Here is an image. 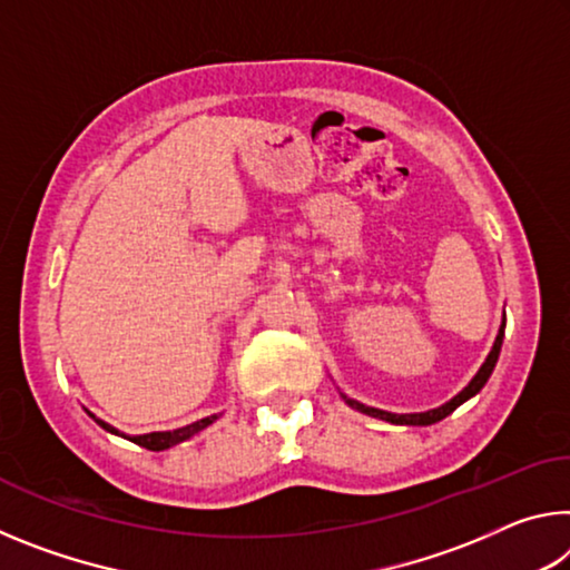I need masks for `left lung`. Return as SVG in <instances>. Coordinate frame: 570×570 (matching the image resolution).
<instances>
[{
    "instance_id": "8db88e82",
    "label": "left lung",
    "mask_w": 570,
    "mask_h": 570,
    "mask_svg": "<svg viewBox=\"0 0 570 570\" xmlns=\"http://www.w3.org/2000/svg\"><path fill=\"white\" fill-rule=\"evenodd\" d=\"M503 336H505V312H503V324H500L498 336H495V342H493V350H490V354L485 356V362L480 364V370H478L475 377H472V380L468 382V387H462V390L455 394V397L448 400L445 404H440V407H435V410L404 412V414H400V412H387V410H380V407H370V404H362V402H356V400H352V397H346L344 392H340V394H342V400H344L346 404H350L352 410L362 412V414H370V417H377V420L392 422V424H412V428H424V424H435V422H440V420H445L448 414L455 412L462 402H468L470 397H475V394H478L482 387H485V382L490 380V374H493L495 364H498L500 346H503Z\"/></svg>"
}]
</instances>
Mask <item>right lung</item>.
<instances>
[{"label":"right lung","instance_id":"add662e5","mask_svg":"<svg viewBox=\"0 0 570 570\" xmlns=\"http://www.w3.org/2000/svg\"><path fill=\"white\" fill-rule=\"evenodd\" d=\"M90 417L100 424L102 430L112 432V435H120L125 440L135 442V445L146 448V450H153V452H160V450H168L173 445H178V442L183 440H190L193 435H198L200 430H206L208 424H214L218 420V414H210V417H204V420H196L186 424V428H178V430H166V432H148V435H125V432H120L118 428H112V424H108L100 417H95V414H90Z\"/></svg>","mask_w":570,"mask_h":570}]
</instances>
